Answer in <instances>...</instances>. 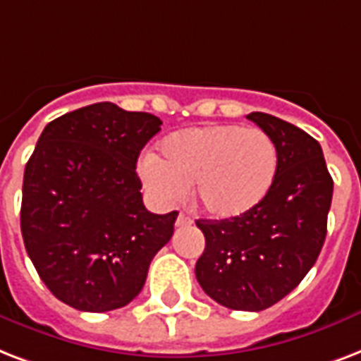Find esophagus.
Segmentation results:
<instances>
[{
	"label": "esophagus",
	"mask_w": 361,
	"mask_h": 361,
	"mask_svg": "<svg viewBox=\"0 0 361 361\" xmlns=\"http://www.w3.org/2000/svg\"><path fill=\"white\" fill-rule=\"evenodd\" d=\"M175 224H177L178 228H184V226H190V224H192V219H190V216H186V214H183V212H180V214H178V216H177V222H175Z\"/></svg>",
	"instance_id": "obj_1"
}]
</instances>
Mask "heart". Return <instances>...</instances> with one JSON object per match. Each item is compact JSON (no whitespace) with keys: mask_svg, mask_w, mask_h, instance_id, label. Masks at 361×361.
<instances>
[{"mask_svg":"<svg viewBox=\"0 0 361 361\" xmlns=\"http://www.w3.org/2000/svg\"><path fill=\"white\" fill-rule=\"evenodd\" d=\"M279 150L269 133L237 124H209L177 131L160 156L141 164L145 183L161 200L192 197L212 219H233L258 205L275 180Z\"/></svg>","mask_w":361,"mask_h":361,"instance_id":"obj_1","label":"heart"}]
</instances>
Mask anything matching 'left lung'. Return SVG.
Segmentation results:
<instances>
[{"label":"left lung","instance_id":"obj_1","mask_svg":"<svg viewBox=\"0 0 361 361\" xmlns=\"http://www.w3.org/2000/svg\"><path fill=\"white\" fill-rule=\"evenodd\" d=\"M247 118L275 141V180L241 216L195 220L205 235L195 279L220 305L264 311L290 294L317 262L328 231L334 178L320 142L309 133L265 113Z\"/></svg>","mask_w":361,"mask_h":361}]
</instances>
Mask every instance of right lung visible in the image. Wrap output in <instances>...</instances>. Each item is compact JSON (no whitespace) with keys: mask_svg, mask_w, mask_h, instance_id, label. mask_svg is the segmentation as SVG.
I'll list each match as a JSON object with an SVG mask.
<instances>
[{"mask_svg":"<svg viewBox=\"0 0 361 361\" xmlns=\"http://www.w3.org/2000/svg\"><path fill=\"white\" fill-rule=\"evenodd\" d=\"M150 113L94 103L47 124L22 184L20 230L41 281L66 305L105 312L145 286L177 211L142 205L135 166L160 131Z\"/></svg>","mask_w":361,"mask_h":361,"instance_id":"obj_1","label":"right lung"}]
</instances>
